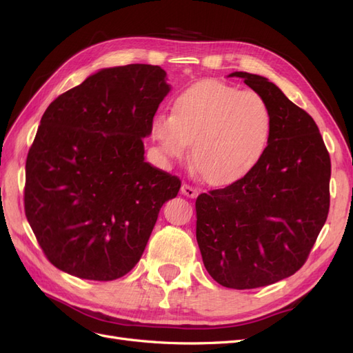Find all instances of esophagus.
Wrapping results in <instances>:
<instances>
[{"mask_svg":"<svg viewBox=\"0 0 353 353\" xmlns=\"http://www.w3.org/2000/svg\"><path fill=\"white\" fill-rule=\"evenodd\" d=\"M181 193H183V194L187 196V197H190V199H194V197H197V194H199V190H197L196 187H193V185L184 184L183 187H181Z\"/></svg>","mask_w":353,"mask_h":353,"instance_id":"34e87169","label":"esophagus"}]
</instances>
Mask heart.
I'll use <instances>...</instances> for the list:
<instances>
[{
  "label": "heart",
  "mask_w": 353,
  "mask_h": 353,
  "mask_svg": "<svg viewBox=\"0 0 353 353\" xmlns=\"http://www.w3.org/2000/svg\"><path fill=\"white\" fill-rule=\"evenodd\" d=\"M272 134L268 103L254 91L219 81L191 85L174 101L172 116L153 117L152 137L168 159L191 160L212 185L236 183L261 162Z\"/></svg>",
  "instance_id": "b5f03b06"
}]
</instances>
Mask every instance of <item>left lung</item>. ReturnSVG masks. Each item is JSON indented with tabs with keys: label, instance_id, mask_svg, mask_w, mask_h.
<instances>
[{
	"label": "left lung",
	"instance_id": "1",
	"mask_svg": "<svg viewBox=\"0 0 353 353\" xmlns=\"http://www.w3.org/2000/svg\"><path fill=\"white\" fill-rule=\"evenodd\" d=\"M230 77L268 103L271 141L248 175L197 197L196 237L212 279L245 290L302 268L328 216L331 162L315 121L275 83L248 72Z\"/></svg>",
	"mask_w": 353,
	"mask_h": 353
}]
</instances>
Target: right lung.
<instances>
[{
  "label": "right lung",
  "instance_id": "right-lung-1",
  "mask_svg": "<svg viewBox=\"0 0 353 353\" xmlns=\"http://www.w3.org/2000/svg\"><path fill=\"white\" fill-rule=\"evenodd\" d=\"M166 72L128 65L91 74L52 101L26 159L25 213L56 268L112 281L140 261L178 176L144 162Z\"/></svg>",
  "mask_w": 353,
  "mask_h": 353
}]
</instances>
